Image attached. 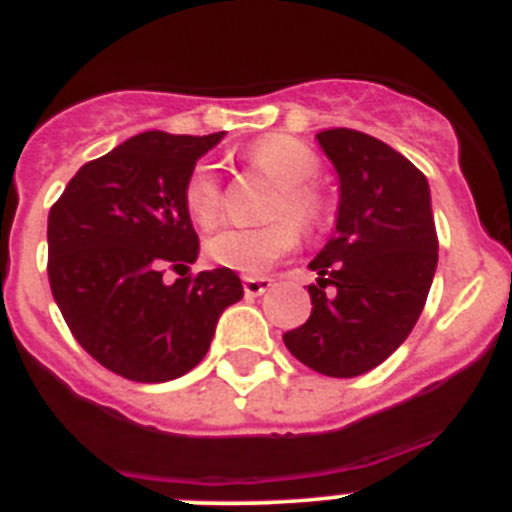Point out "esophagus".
I'll return each instance as SVG.
<instances>
[{
  "mask_svg": "<svg viewBox=\"0 0 512 512\" xmlns=\"http://www.w3.org/2000/svg\"><path fill=\"white\" fill-rule=\"evenodd\" d=\"M269 287H271V279H266V277H246V279H243V292H246L248 297H261Z\"/></svg>",
  "mask_w": 512,
  "mask_h": 512,
  "instance_id": "esophagus-1",
  "label": "esophagus"
}]
</instances>
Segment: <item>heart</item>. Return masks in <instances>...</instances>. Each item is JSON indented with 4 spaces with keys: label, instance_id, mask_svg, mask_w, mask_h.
<instances>
[{
    "label": "heart",
    "instance_id": "b5f03b06",
    "mask_svg": "<svg viewBox=\"0 0 512 512\" xmlns=\"http://www.w3.org/2000/svg\"><path fill=\"white\" fill-rule=\"evenodd\" d=\"M248 164L264 171L271 182L279 187L271 215H284L300 228H312L323 215V200L310 187L320 171L318 156L297 138L289 135H269L256 146L248 148ZM184 205L189 217L202 228L215 225L223 210V189L215 169L207 164L194 166L184 184ZM297 233L288 220H274L261 228H223L212 233L205 241V253L217 266L230 271L259 277L284 253L292 251Z\"/></svg>",
    "mask_w": 512,
    "mask_h": 512
}]
</instances>
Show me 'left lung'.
I'll list each match as a JSON object with an SVG mask.
<instances>
[{"label": "left lung", "instance_id": "8db88e82", "mask_svg": "<svg viewBox=\"0 0 512 512\" xmlns=\"http://www.w3.org/2000/svg\"><path fill=\"white\" fill-rule=\"evenodd\" d=\"M338 176L336 223L310 261L312 312L284 333L295 359L325 377H359L395 354L423 312L438 264L428 179L382 140L315 135Z\"/></svg>", "mask_w": 512, "mask_h": 512}]
</instances>
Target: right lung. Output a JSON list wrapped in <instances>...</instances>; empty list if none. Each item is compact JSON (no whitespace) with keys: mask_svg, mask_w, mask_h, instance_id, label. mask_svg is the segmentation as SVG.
<instances>
[{"mask_svg":"<svg viewBox=\"0 0 512 512\" xmlns=\"http://www.w3.org/2000/svg\"><path fill=\"white\" fill-rule=\"evenodd\" d=\"M225 133L148 130L89 161L48 215V279L76 341L110 372L169 382L205 359L217 320L243 297L230 269L184 277L200 238L184 184ZM183 277L166 283L163 271Z\"/></svg>","mask_w":512,"mask_h":512,"instance_id":"1","label":"right lung"}]
</instances>
